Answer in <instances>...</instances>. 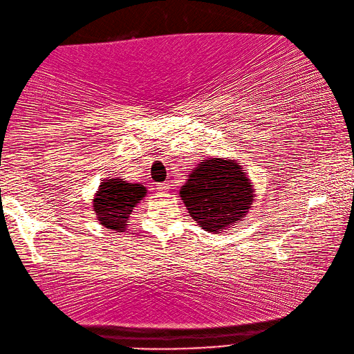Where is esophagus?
I'll return each instance as SVG.
<instances>
[{"label":"esophagus","instance_id":"34e87169","mask_svg":"<svg viewBox=\"0 0 354 354\" xmlns=\"http://www.w3.org/2000/svg\"><path fill=\"white\" fill-rule=\"evenodd\" d=\"M157 189L162 191V192H167V191L169 189V186H168L167 183H158V185H157Z\"/></svg>","mask_w":354,"mask_h":354}]
</instances>
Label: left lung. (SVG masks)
<instances>
[{
    "label": "left lung",
    "instance_id": "obj_1",
    "mask_svg": "<svg viewBox=\"0 0 354 354\" xmlns=\"http://www.w3.org/2000/svg\"><path fill=\"white\" fill-rule=\"evenodd\" d=\"M180 197L201 229L218 234L246 217L254 203V186L235 160L209 157L194 168Z\"/></svg>",
    "mask_w": 354,
    "mask_h": 354
}]
</instances>
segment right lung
Masks as SVG:
<instances>
[{"mask_svg": "<svg viewBox=\"0 0 354 354\" xmlns=\"http://www.w3.org/2000/svg\"><path fill=\"white\" fill-rule=\"evenodd\" d=\"M147 196L140 183H128L124 178H106L93 198V209L100 225L116 232H125L133 209Z\"/></svg>", "mask_w": 354, "mask_h": 354, "instance_id": "add662e5", "label": "right lung"}]
</instances>
